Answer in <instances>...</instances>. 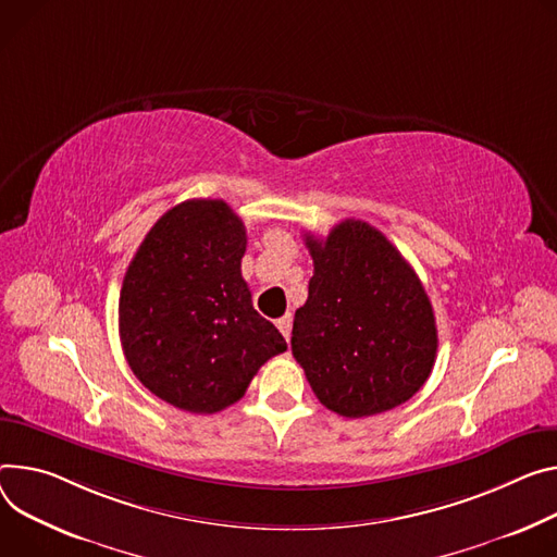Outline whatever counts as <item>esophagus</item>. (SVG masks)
<instances>
[{
    "label": "esophagus",
    "mask_w": 557,
    "mask_h": 557,
    "mask_svg": "<svg viewBox=\"0 0 557 557\" xmlns=\"http://www.w3.org/2000/svg\"><path fill=\"white\" fill-rule=\"evenodd\" d=\"M277 329H280V333L286 337V342H288V337H290V315H284V318H280L277 322Z\"/></svg>",
    "instance_id": "obj_1"
}]
</instances>
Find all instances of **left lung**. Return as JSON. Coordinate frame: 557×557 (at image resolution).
I'll return each instance as SVG.
<instances>
[{
    "mask_svg": "<svg viewBox=\"0 0 557 557\" xmlns=\"http://www.w3.org/2000/svg\"><path fill=\"white\" fill-rule=\"evenodd\" d=\"M309 299L295 311L290 350L318 399L337 416L369 418L411 399L429 380L437 329L431 299L375 226L344 220L305 235Z\"/></svg>",
    "mask_w": 557,
    "mask_h": 557,
    "instance_id": "obj_1",
    "label": "left lung"
}]
</instances>
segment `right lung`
Instances as JSON below:
<instances>
[{"label": "right lung", "mask_w": 557, "mask_h": 557, "mask_svg": "<svg viewBox=\"0 0 557 557\" xmlns=\"http://www.w3.org/2000/svg\"><path fill=\"white\" fill-rule=\"evenodd\" d=\"M246 226L222 199H186L139 244L120 293V339L135 377L188 413L235 404L286 350L242 277Z\"/></svg>", "instance_id": "right-lung-1"}]
</instances>
